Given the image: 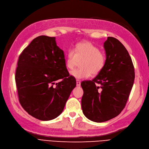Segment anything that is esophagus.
Masks as SVG:
<instances>
[{
  "instance_id": "esophagus-1",
  "label": "esophagus",
  "mask_w": 149,
  "mask_h": 149,
  "mask_svg": "<svg viewBox=\"0 0 149 149\" xmlns=\"http://www.w3.org/2000/svg\"><path fill=\"white\" fill-rule=\"evenodd\" d=\"M76 83H77V87H80V81L79 79L76 80Z\"/></svg>"
}]
</instances>
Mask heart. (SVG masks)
I'll return each mask as SVG.
<instances>
[{
	"label": "heart",
	"mask_w": 149,
	"mask_h": 149,
	"mask_svg": "<svg viewBox=\"0 0 149 149\" xmlns=\"http://www.w3.org/2000/svg\"><path fill=\"white\" fill-rule=\"evenodd\" d=\"M106 54L97 46L88 41L78 43L74 49L67 54L65 65L69 70L74 69L80 62V68L72 71L70 74L77 79L88 78L99 74L106 64Z\"/></svg>",
	"instance_id": "obj_1"
}]
</instances>
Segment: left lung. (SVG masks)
Here are the masks:
<instances>
[{"label": "left lung", "instance_id": "8db88e82", "mask_svg": "<svg viewBox=\"0 0 149 149\" xmlns=\"http://www.w3.org/2000/svg\"><path fill=\"white\" fill-rule=\"evenodd\" d=\"M104 48L107 61L103 69L92 80L81 82L83 113L88 119L97 123L108 121L121 113L135 78L131 57L121 42L108 37Z\"/></svg>", "mask_w": 149, "mask_h": 149}]
</instances>
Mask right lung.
Wrapping results in <instances>:
<instances>
[{
    "label": "right lung",
    "mask_w": 149,
    "mask_h": 149,
    "mask_svg": "<svg viewBox=\"0 0 149 149\" xmlns=\"http://www.w3.org/2000/svg\"><path fill=\"white\" fill-rule=\"evenodd\" d=\"M15 82L23 108L33 117L49 121L61 114L76 80L66 68L64 51L55 37L40 36L18 57Z\"/></svg>",
    "instance_id": "1"
}]
</instances>
